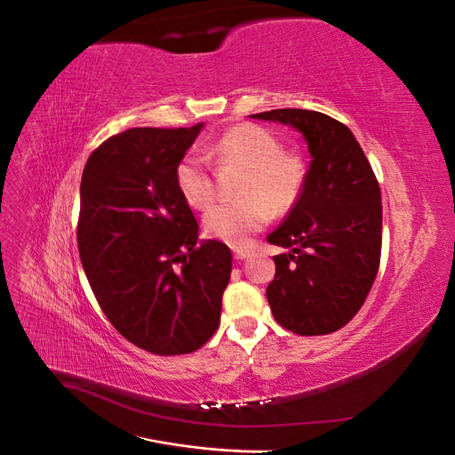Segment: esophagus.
Masks as SVG:
<instances>
[{
  "label": "esophagus",
  "mask_w": 455,
  "mask_h": 455,
  "mask_svg": "<svg viewBox=\"0 0 455 455\" xmlns=\"http://www.w3.org/2000/svg\"><path fill=\"white\" fill-rule=\"evenodd\" d=\"M233 256H235V259H244L251 256V251L243 249V246H233Z\"/></svg>",
  "instance_id": "1"
}]
</instances>
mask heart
I'll list each match as a JSON object with an SVG mask.
<instances>
[{
  "mask_svg": "<svg viewBox=\"0 0 455 455\" xmlns=\"http://www.w3.org/2000/svg\"><path fill=\"white\" fill-rule=\"evenodd\" d=\"M209 157L222 167L244 171L235 191L241 199L218 204L204 216L206 235L228 244H243L269 222L271 212H291L306 186V161L283 151L279 136L254 123L228 129L209 148ZM174 180L191 209L203 211L214 203L216 184L204 157L184 156L176 164Z\"/></svg>",
  "mask_w": 455,
  "mask_h": 455,
  "instance_id": "b5f03b06",
  "label": "heart"
}]
</instances>
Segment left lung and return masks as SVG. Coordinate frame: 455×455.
I'll list each match as a JSON object with an SVG mask.
<instances>
[{
	"mask_svg": "<svg viewBox=\"0 0 455 455\" xmlns=\"http://www.w3.org/2000/svg\"><path fill=\"white\" fill-rule=\"evenodd\" d=\"M256 119L298 129L311 163L304 191L267 243L291 249L273 256L271 313L299 336L332 334L359 313L381 258V191L353 132L321 112L271 109Z\"/></svg>",
	"mask_w": 455,
	"mask_h": 455,
	"instance_id": "8db88e82",
	"label": "left lung"
}]
</instances>
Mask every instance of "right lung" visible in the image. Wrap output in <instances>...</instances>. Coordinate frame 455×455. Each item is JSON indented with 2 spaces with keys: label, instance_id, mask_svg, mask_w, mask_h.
<instances>
[{
  "label": "right lung",
  "instance_id": "1",
  "mask_svg": "<svg viewBox=\"0 0 455 455\" xmlns=\"http://www.w3.org/2000/svg\"><path fill=\"white\" fill-rule=\"evenodd\" d=\"M201 127L116 134L81 176L77 246L92 294L123 338L163 356L212 338L231 275L229 246L197 243L199 224L174 180Z\"/></svg>",
  "mask_w": 455,
  "mask_h": 455
}]
</instances>
